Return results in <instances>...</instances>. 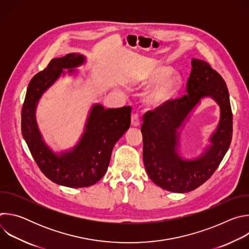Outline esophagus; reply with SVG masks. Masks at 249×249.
Returning <instances> with one entry per match:
<instances>
[{
	"label": "esophagus",
	"mask_w": 249,
	"mask_h": 249,
	"mask_svg": "<svg viewBox=\"0 0 249 249\" xmlns=\"http://www.w3.org/2000/svg\"><path fill=\"white\" fill-rule=\"evenodd\" d=\"M131 124L134 127H138L140 125V117L138 114H133L131 117Z\"/></svg>",
	"instance_id": "34e87169"
}]
</instances>
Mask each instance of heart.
Masks as SVG:
<instances>
[{
  "label": "heart",
  "mask_w": 249,
  "mask_h": 249,
  "mask_svg": "<svg viewBox=\"0 0 249 249\" xmlns=\"http://www.w3.org/2000/svg\"><path fill=\"white\" fill-rule=\"evenodd\" d=\"M179 74L170 72L166 66H153L139 74L133 84L147 87L154 84L145 93L144 100L152 108H158L171 100L181 87Z\"/></svg>",
  "instance_id": "1"
}]
</instances>
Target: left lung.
Instances as JSON below:
<instances>
[{
    "instance_id": "1",
    "label": "left lung",
    "mask_w": 249,
    "mask_h": 249,
    "mask_svg": "<svg viewBox=\"0 0 249 249\" xmlns=\"http://www.w3.org/2000/svg\"><path fill=\"white\" fill-rule=\"evenodd\" d=\"M186 94L169 100L144 115L143 160L154 183L170 192L186 193L206 182L218 168L228 152L232 137V113L226 82L205 61L193 58ZM204 97H211L220 106L221 115L211 145L194 160L178 154L179 134L189 114Z\"/></svg>"
}]
</instances>
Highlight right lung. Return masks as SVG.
<instances>
[{
    "label": "right lung",
    "mask_w": 249,
    "mask_h": 249,
    "mask_svg": "<svg viewBox=\"0 0 249 249\" xmlns=\"http://www.w3.org/2000/svg\"><path fill=\"white\" fill-rule=\"evenodd\" d=\"M86 62L85 56L70 53L50 61L47 68L35 75L26 90L21 110V132L28 149L40 170L51 181L82 188L95 184L107 170L116 142L130 127V106L105 109L94 104L89 114L79 143L69 151L53 152L42 139L35 110L42 94L60 78L74 74L75 68Z\"/></svg>",
    "instance_id": "1"
}]
</instances>
